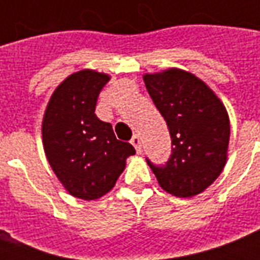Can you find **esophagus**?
<instances>
[{
  "label": "esophagus",
  "instance_id": "obj_1",
  "mask_svg": "<svg viewBox=\"0 0 260 260\" xmlns=\"http://www.w3.org/2000/svg\"><path fill=\"white\" fill-rule=\"evenodd\" d=\"M131 143L134 145V147L136 149V152H138V153L142 152V141H141V138H139V136H138V135L132 136V139H131Z\"/></svg>",
  "mask_w": 260,
  "mask_h": 260
}]
</instances>
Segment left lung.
Segmentation results:
<instances>
[{
	"instance_id": "1",
	"label": "left lung",
	"mask_w": 260,
	"mask_h": 260,
	"mask_svg": "<svg viewBox=\"0 0 260 260\" xmlns=\"http://www.w3.org/2000/svg\"><path fill=\"white\" fill-rule=\"evenodd\" d=\"M143 80L167 122L173 146L166 166L147 164L164 191L192 198L212 185L227 163L229 113L217 94L191 72L169 68L145 74Z\"/></svg>"
}]
</instances>
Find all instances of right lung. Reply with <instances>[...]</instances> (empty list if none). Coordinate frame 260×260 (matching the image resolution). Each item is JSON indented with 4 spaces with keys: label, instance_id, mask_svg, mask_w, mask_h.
Returning <instances> with one entry per match:
<instances>
[{
    "label": "right lung",
    "instance_id": "right-lung-1",
    "mask_svg": "<svg viewBox=\"0 0 260 260\" xmlns=\"http://www.w3.org/2000/svg\"><path fill=\"white\" fill-rule=\"evenodd\" d=\"M110 75L82 69L69 75L50 97L42 124L44 153L54 174L75 198L94 201L111 191L135 154L118 141L111 124L94 114Z\"/></svg>",
    "mask_w": 260,
    "mask_h": 260
}]
</instances>
